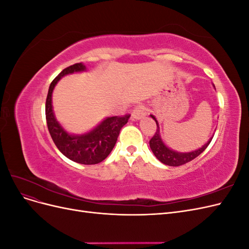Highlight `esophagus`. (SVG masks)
<instances>
[{
  "label": "esophagus",
  "instance_id": "34e87169",
  "mask_svg": "<svg viewBox=\"0 0 249 249\" xmlns=\"http://www.w3.org/2000/svg\"><path fill=\"white\" fill-rule=\"evenodd\" d=\"M146 116V112L144 110V108L141 107V106H138L134 109V111L132 112V118L133 119H136V120H139L143 117Z\"/></svg>",
  "mask_w": 249,
  "mask_h": 249
}]
</instances>
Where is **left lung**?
<instances>
[{
    "mask_svg": "<svg viewBox=\"0 0 249 249\" xmlns=\"http://www.w3.org/2000/svg\"><path fill=\"white\" fill-rule=\"evenodd\" d=\"M150 117H152L157 124V131L154 135V137L149 140L150 149H152V152L154 153V155L156 156L158 160L165 165H168V166H179V165H183L192 161L208 147L211 140L213 138L211 137L207 141V143H205V144H203L200 148H197L188 153H179V152H177V150L171 149L170 147H168L166 144H165V142L163 141L161 133H160L159 123H158L157 118L153 114H150Z\"/></svg>",
    "mask_w": 249,
    "mask_h": 249,
    "instance_id": "left-lung-1",
    "label": "left lung"
}]
</instances>
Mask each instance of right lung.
Instances as JSON below:
<instances>
[{
    "label": "right lung",
    "mask_w": 249,
    "mask_h": 249,
    "mask_svg": "<svg viewBox=\"0 0 249 249\" xmlns=\"http://www.w3.org/2000/svg\"><path fill=\"white\" fill-rule=\"evenodd\" d=\"M83 63L66 67L51 83L46 103V118L51 137L58 149L70 160L80 164L92 165L106 159L114 147L122 127L130 115L106 117L94 129L84 134H71L60 124L53 110L52 94L57 83L66 74L86 71Z\"/></svg>",
    "instance_id": "1"
}]
</instances>
